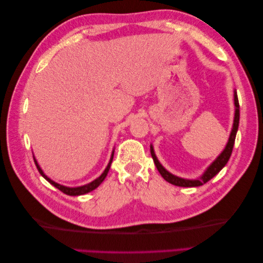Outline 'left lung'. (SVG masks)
<instances>
[{
  "label": "left lung",
  "mask_w": 263,
  "mask_h": 263,
  "mask_svg": "<svg viewBox=\"0 0 263 263\" xmlns=\"http://www.w3.org/2000/svg\"><path fill=\"white\" fill-rule=\"evenodd\" d=\"M234 103H235V117H234V124H233L230 139H228L227 146L224 149V152L218 156V158L208 167V170L204 172V174L201 176V178H199V180H184V178L177 177L175 175L171 174L170 172H167L164 167L160 165V163L154 153L153 147H150V153H152V157L154 159V163H155L156 167H157L158 172L160 173V175L163 176L167 182L173 184V185L183 186V187L200 186V185H203V184L208 181H210L212 177L217 175L218 173L224 168V166L227 164V161L231 158L234 142H235V138H236V133H237V128H238V123H239V104H238V98H237L236 91H234Z\"/></svg>",
  "instance_id": "1"
}]
</instances>
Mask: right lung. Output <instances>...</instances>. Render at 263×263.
Wrapping results in <instances>:
<instances>
[{
  "instance_id": "1",
  "label": "right lung",
  "mask_w": 263,
  "mask_h": 263,
  "mask_svg": "<svg viewBox=\"0 0 263 263\" xmlns=\"http://www.w3.org/2000/svg\"><path fill=\"white\" fill-rule=\"evenodd\" d=\"M33 160H35V164H36V166H37V170H38L39 173H41V175H42L44 178H45L46 181H48L49 183H51L52 185H54L55 187L59 189L60 191H62L63 193L68 194V195H82V194H86V193H88V192L92 191V190H95L96 187H98V186L100 185V183H102V182L105 180V177H106V175H107V173H108V171H109L111 160H113V155H111L109 163H108L107 167H106V170L104 171V173H103L102 175H100L98 178H96V180H95V181H92L91 183L86 184V185H83V186H78V187H68V186H63V185H61V184L55 183L54 181L51 180V178H48L45 174H44L42 168H41V167H39V165L37 164V161H36L35 158H33Z\"/></svg>"
}]
</instances>
